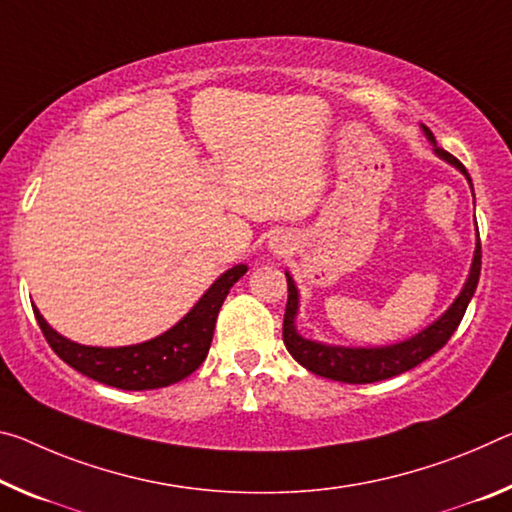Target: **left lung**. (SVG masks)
Wrapping results in <instances>:
<instances>
[{
  "label": "left lung",
  "instance_id": "obj_1",
  "mask_svg": "<svg viewBox=\"0 0 512 512\" xmlns=\"http://www.w3.org/2000/svg\"><path fill=\"white\" fill-rule=\"evenodd\" d=\"M424 132L428 136V141L435 145V152L440 154L442 159L449 161L456 168H460L462 173L467 175L465 166L442 148H437V141L433 132L428 127H424ZM469 180V175H467ZM472 184V180H469ZM478 275H481V239L476 243V253H474V264L472 271H469V278L462 287L460 296L456 298L449 310H446L440 319H437L433 326H428L426 330H421L419 335H415L408 342L394 344V346H383V348H342V346H326L319 342H312V339L300 337L296 332V312H298V291L294 280L289 278L287 273V310H285V323H282V339H285L287 351L291 353L298 364H303L307 371L316 373L321 378H330V380H339V383H351V385H364V383H378V380H387L399 376L403 371L415 369L417 364L431 358L433 353L440 351V348L449 342L453 332L460 326L462 316H465V310L472 300L476 285H478Z\"/></svg>",
  "mask_w": 512,
  "mask_h": 512
}]
</instances>
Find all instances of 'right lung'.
<instances>
[{
    "label": "right lung",
    "instance_id": "right-lung-1",
    "mask_svg": "<svg viewBox=\"0 0 512 512\" xmlns=\"http://www.w3.org/2000/svg\"><path fill=\"white\" fill-rule=\"evenodd\" d=\"M246 271L243 264L225 271L175 328L136 346H81L54 332L38 310H34V314L52 351L84 376L118 389H132V392L168 387L191 376L205 362L212 346L218 310L234 282Z\"/></svg>",
    "mask_w": 512,
    "mask_h": 512
}]
</instances>
